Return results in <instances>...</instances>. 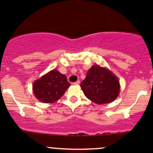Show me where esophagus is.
I'll use <instances>...</instances> for the list:
<instances>
[{
	"mask_svg": "<svg viewBox=\"0 0 153 153\" xmlns=\"http://www.w3.org/2000/svg\"><path fill=\"white\" fill-rule=\"evenodd\" d=\"M74 85H79L80 84V81L79 80H77L76 82H75V83H73Z\"/></svg>",
	"mask_w": 153,
	"mask_h": 153,
	"instance_id": "34e87169",
	"label": "esophagus"
}]
</instances>
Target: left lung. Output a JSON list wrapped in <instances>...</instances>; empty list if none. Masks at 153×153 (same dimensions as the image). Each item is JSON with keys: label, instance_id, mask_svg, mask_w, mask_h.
Returning a JSON list of instances; mask_svg holds the SVG:
<instances>
[{"label": "left lung", "instance_id": "1", "mask_svg": "<svg viewBox=\"0 0 153 153\" xmlns=\"http://www.w3.org/2000/svg\"><path fill=\"white\" fill-rule=\"evenodd\" d=\"M85 97L98 105L110 103L118 97V78L108 69L93 65L80 83Z\"/></svg>", "mask_w": 153, "mask_h": 153}]
</instances>
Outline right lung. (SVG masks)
I'll return each instance as SVG.
<instances>
[{"instance_id":"add662e5","label":"right lung","mask_w":153,"mask_h":153,"mask_svg":"<svg viewBox=\"0 0 153 153\" xmlns=\"http://www.w3.org/2000/svg\"><path fill=\"white\" fill-rule=\"evenodd\" d=\"M65 75L60 73L57 70H53L35 80L33 90L35 97L44 103H53L59 100L69 88Z\"/></svg>"}]
</instances>
